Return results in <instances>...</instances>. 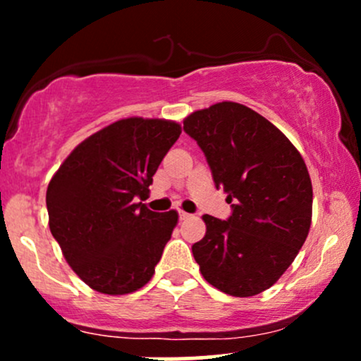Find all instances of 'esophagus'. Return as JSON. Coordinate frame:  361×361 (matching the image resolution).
Returning a JSON list of instances; mask_svg holds the SVG:
<instances>
[{"instance_id": "obj_1", "label": "esophagus", "mask_w": 361, "mask_h": 361, "mask_svg": "<svg viewBox=\"0 0 361 361\" xmlns=\"http://www.w3.org/2000/svg\"><path fill=\"white\" fill-rule=\"evenodd\" d=\"M190 217H192V214L183 212V210H180V219H181V221H186V219H190Z\"/></svg>"}]
</instances>
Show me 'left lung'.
<instances>
[{
	"label": "left lung",
	"instance_id": "8db88e82",
	"mask_svg": "<svg viewBox=\"0 0 361 361\" xmlns=\"http://www.w3.org/2000/svg\"><path fill=\"white\" fill-rule=\"evenodd\" d=\"M215 188L233 214L204 215L207 233L192 246L204 279L224 293L251 297L283 275L305 243L312 183L300 152L283 134L241 103L222 102L185 118Z\"/></svg>",
	"mask_w": 361,
	"mask_h": 361
}]
</instances>
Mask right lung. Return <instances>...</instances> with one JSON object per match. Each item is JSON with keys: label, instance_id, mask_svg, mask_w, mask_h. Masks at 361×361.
I'll return each mask as SVG.
<instances>
[{"label": "right lung", "instance_id": "add662e5", "mask_svg": "<svg viewBox=\"0 0 361 361\" xmlns=\"http://www.w3.org/2000/svg\"><path fill=\"white\" fill-rule=\"evenodd\" d=\"M181 134L171 120L122 118L82 140L47 186L49 227L69 267L97 292L123 295L154 275L176 210L142 202Z\"/></svg>", "mask_w": 361, "mask_h": 361}]
</instances>
